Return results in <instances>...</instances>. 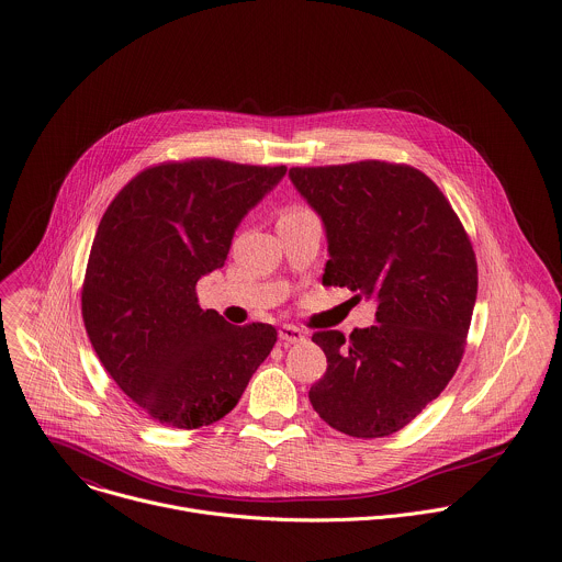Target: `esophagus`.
I'll list each match as a JSON object with an SVG mask.
<instances>
[{
  "label": "esophagus",
  "instance_id": "34e87169",
  "mask_svg": "<svg viewBox=\"0 0 562 562\" xmlns=\"http://www.w3.org/2000/svg\"><path fill=\"white\" fill-rule=\"evenodd\" d=\"M278 337H280V341H284V344H297V341H304V339H306V335H304L297 326H291V324L280 326Z\"/></svg>",
  "mask_w": 562,
  "mask_h": 562
}]
</instances>
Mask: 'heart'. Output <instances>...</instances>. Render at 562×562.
<instances>
[{
    "label": "heart",
    "instance_id": "obj_1",
    "mask_svg": "<svg viewBox=\"0 0 562 562\" xmlns=\"http://www.w3.org/2000/svg\"><path fill=\"white\" fill-rule=\"evenodd\" d=\"M289 212H300V210H289ZM289 212H286V214H289Z\"/></svg>",
    "mask_w": 562,
    "mask_h": 562
}]
</instances>
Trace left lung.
<instances>
[{
  "label": "left lung",
  "instance_id": "8db88e82",
  "mask_svg": "<svg viewBox=\"0 0 562 562\" xmlns=\"http://www.w3.org/2000/svg\"><path fill=\"white\" fill-rule=\"evenodd\" d=\"M289 178L326 229L322 282L378 302V324L350 337L313 335L328 366L308 400L348 437H389L459 368L479 284L470 238L439 187L411 165L291 167Z\"/></svg>",
  "mask_w": 562,
  "mask_h": 562
}]
</instances>
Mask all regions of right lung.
<instances>
[{"instance_id": "right-lung-1", "label": "right lung", "mask_w": 562, "mask_h": 562, "mask_svg": "<svg viewBox=\"0 0 562 562\" xmlns=\"http://www.w3.org/2000/svg\"><path fill=\"white\" fill-rule=\"evenodd\" d=\"M286 173L218 158L160 162L105 210L81 313L116 386L154 422L196 430L232 413L278 333L203 311L196 284L227 260L240 221Z\"/></svg>"}]
</instances>
